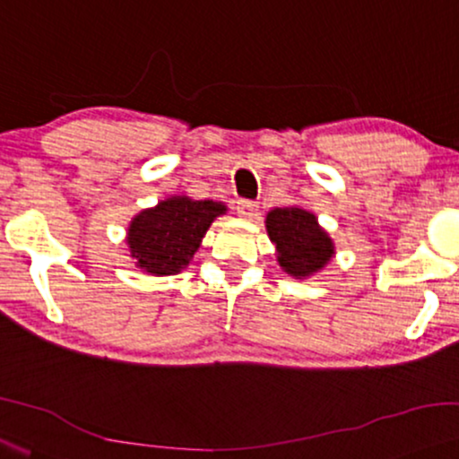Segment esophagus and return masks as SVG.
<instances>
[{
  "instance_id": "1",
  "label": "esophagus",
  "mask_w": 459,
  "mask_h": 459,
  "mask_svg": "<svg viewBox=\"0 0 459 459\" xmlns=\"http://www.w3.org/2000/svg\"><path fill=\"white\" fill-rule=\"evenodd\" d=\"M236 211H238L240 217L253 219L257 214V204L251 202V200H238V202H236Z\"/></svg>"
}]
</instances>
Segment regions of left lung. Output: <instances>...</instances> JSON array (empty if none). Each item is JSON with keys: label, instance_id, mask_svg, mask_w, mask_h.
Segmentation results:
<instances>
[{"label": "left lung", "instance_id": "obj_1", "mask_svg": "<svg viewBox=\"0 0 459 459\" xmlns=\"http://www.w3.org/2000/svg\"><path fill=\"white\" fill-rule=\"evenodd\" d=\"M265 230L276 245L281 268L296 279L319 273L333 255L332 238L304 208H274L265 217Z\"/></svg>", "mask_w": 459, "mask_h": 459}]
</instances>
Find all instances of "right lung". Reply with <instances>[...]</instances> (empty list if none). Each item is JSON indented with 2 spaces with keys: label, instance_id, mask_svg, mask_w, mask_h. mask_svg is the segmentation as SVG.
Masks as SVG:
<instances>
[{
  "label": "right lung",
  "instance_id": "obj_1",
  "mask_svg": "<svg viewBox=\"0 0 459 459\" xmlns=\"http://www.w3.org/2000/svg\"><path fill=\"white\" fill-rule=\"evenodd\" d=\"M225 212V204L186 195H172L138 212L127 230L135 265L155 276L178 274L194 259L212 221Z\"/></svg>",
  "mask_w": 459,
  "mask_h": 459
}]
</instances>
